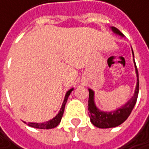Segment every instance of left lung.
<instances>
[{
	"label": "left lung",
	"instance_id": "1",
	"mask_svg": "<svg viewBox=\"0 0 149 149\" xmlns=\"http://www.w3.org/2000/svg\"><path fill=\"white\" fill-rule=\"evenodd\" d=\"M112 29L119 34L120 36H123V34L115 27H113ZM133 50V49H132ZM134 55V52H133ZM135 70L137 74V85L135 93L133 96V98L121 108L110 113H105L100 111L94 104L93 101V92L89 89V100H88V111H89V116L91 122L97 127L100 128H110V127H115L122 124L130 115L131 112L134 109V107L135 106V103L137 101L138 93H139V74L138 70L135 64Z\"/></svg>",
	"mask_w": 149,
	"mask_h": 149
}]
</instances>
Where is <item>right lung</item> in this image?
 Masks as SVG:
<instances>
[{"mask_svg": "<svg viewBox=\"0 0 149 149\" xmlns=\"http://www.w3.org/2000/svg\"><path fill=\"white\" fill-rule=\"evenodd\" d=\"M72 90L73 89H70V90H69L66 93V95H65L64 100L63 102L62 107H61L59 113H57V115L55 118H53L52 120H49L47 122H44V123H31V122H29L28 123V126L32 127H36V128H40V129H50V128L56 127L60 123V121H61V119L63 117V111H64L65 104H66L67 100H68V97L70 94V93H71Z\"/></svg>", "mask_w": 149, "mask_h": 149, "instance_id": "1", "label": "right lung"}]
</instances>
